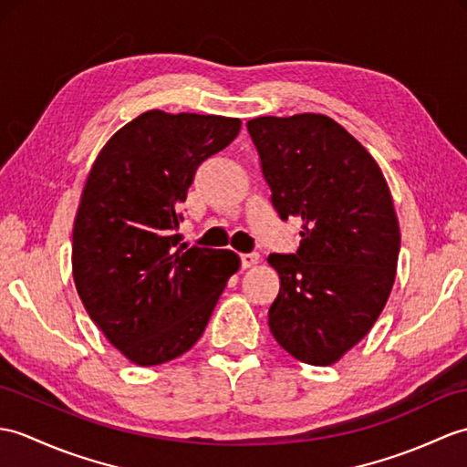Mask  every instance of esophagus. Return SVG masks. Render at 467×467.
I'll return each instance as SVG.
<instances>
[{"instance_id": "esophagus-1", "label": "esophagus", "mask_w": 467, "mask_h": 467, "mask_svg": "<svg viewBox=\"0 0 467 467\" xmlns=\"http://www.w3.org/2000/svg\"><path fill=\"white\" fill-rule=\"evenodd\" d=\"M258 260H260V254H258V253H246V254H241L243 268H251V266L258 265Z\"/></svg>"}]
</instances>
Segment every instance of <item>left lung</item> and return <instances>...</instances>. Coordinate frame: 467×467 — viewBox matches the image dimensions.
Returning <instances> with one entry per match:
<instances>
[{"instance_id":"obj_1","label":"left lung","mask_w":467,"mask_h":467,"mask_svg":"<svg viewBox=\"0 0 467 467\" xmlns=\"http://www.w3.org/2000/svg\"><path fill=\"white\" fill-rule=\"evenodd\" d=\"M273 207L302 221L300 246L273 253L280 290L268 327L296 360L330 366L370 332L396 278L400 226L378 162L327 115L246 123Z\"/></svg>"}]
</instances>
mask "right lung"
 I'll return each instance as SVG.
<instances>
[{
    "instance_id": "1",
    "label": "right lung",
    "mask_w": 467,
    "mask_h": 467,
    "mask_svg": "<svg viewBox=\"0 0 467 467\" xmlns=\"http://www.w3.org/2000/svg\"><path fill=\"white\" fill-rule=\"evenodd\" d=\"M241 121L147 111L95 159L73 226V278L91 320L139 366L191 350L241 258L175 234L202 161L233 143Z\"/></svg>"
}]
</instances>
